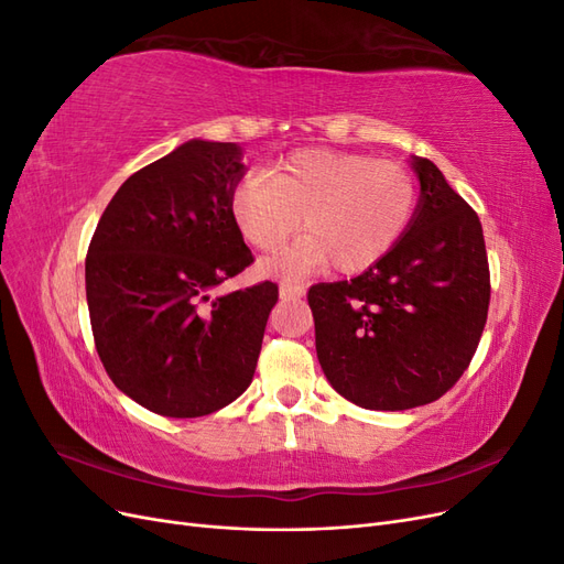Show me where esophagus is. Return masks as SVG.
I'll use <instances>...</instances> for the list:
<instances>
[{"label":"esophagus","instance_id":"34e87169","mask_svg":"<svg viewBox=\"0 0 564 564\" xmlns=\"http://www.w3.org/2000/svg\"><path fill=\"white\" fill-rule=\"evenodd\" d=\"M301 296H303L301 286H289V284L280 286V299L282 301H292V299H301Z\"/></svg>","mask_w":564,"mask_h":564}]
</instances>
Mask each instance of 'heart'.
Segmentation results:
<instances>
[{"label": "heart", "instance_id": "heart-1", "mask_svg": "<svg viewBox=\"0 0 564 564\" xmlns=\"http://www.w3.org/2000/svg\"><path fill=\"white\" fill-rule=\"evenodd\" d=\"M232 187L230 214L256 249L272 251L299 226L308 232L270 256L263 270L299 280L332 261L338 272L377 263L406 230L416 181L406 166L357 152L308 148Z\"/></svg>", "mask_w": 564, "mask_h": 564}]
</instances>
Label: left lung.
Instances as JSON below:
<instances>
[{
	"instance_id": "obj_1",
	"label": "left lung",
	"mask_w": 564,
	"mask_h": 564,
	"mask_svg": "<svg viewBox=\"0 0 564 564\" xmlns=\"http://www.w3.org/2000/svg\"><path fill=\"white\" fill-rule=\"evenodd\" d=\"M412 169L421 197L400 240L362 275L308 292L324 377L377 412L445 395L468 369L489 308L480 218L431 160L412 158Z\"/></svg>"
}]
</instances>
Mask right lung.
<instances>
[{"mask_svg": "<svg viewBox=\"0 0 564 564\" xmlns=\"http://www.w3.org/2000/svg\"><path fill=\"white\" fill-rule=\"evenodd\" d=\"M242 148L193 139L129 176L87 253L96 350L112 383L150 412L195 419L249 388L278 284L218 296L253 263L230 214Z\"/></svg>", "mask_w": 564, "mask_h": 564, "instance_id": "1", "label": "right lung"}]
</instances>
